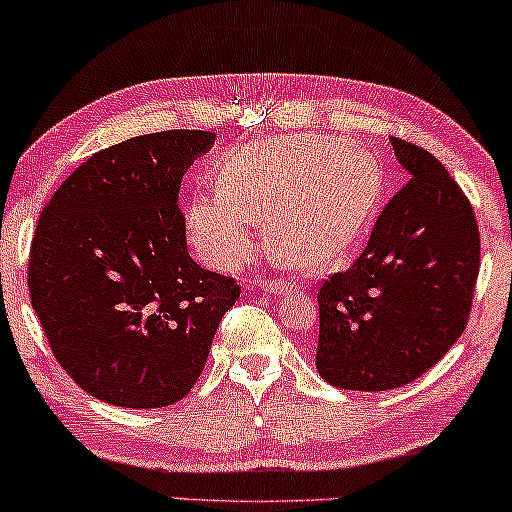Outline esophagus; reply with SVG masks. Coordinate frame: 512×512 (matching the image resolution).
<instances>
[{
	"mask_svg": "<svg viewBox=\"0 0 512 512\" xmlns=\"http://www.w3.org/2000/svg\"><path fill=\"white\" fill-rule=\"evenodd\" d=\"M250 286L252 288H264V290H267V293H283V290L288 288V283L283 281V278H269V281H267V278H264V281H250L248 288Z\"/></svg>",
	"mask_w": 512,
	"mask_h": 512,
	"instance_id": "34e87169",
	"label": "esophagus"
}]
</instances>
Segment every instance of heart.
I'll return each instance as SVG.
<instances>
[{"label": "heart", "instance_id": "1", "mask_svg": "<svg viewBox=\"0 0 512 512\" xmlns=\"http://www.w3.org/2000/svg\"><path fill=\"white\" fill-rule=\"evenodd\" d=\"M383 170L371 153L321 134L262 141L224 160L219 189L193 196L186 231L215 269H236L269 222L271 248L297 269H326L378 210Z\"/></svg>", "mask_w": 512, "mask_h": 512}]
</instances>
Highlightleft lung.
Here are the masks:
<instances>
[{"label":"left lung","mask_w":512,"mask_h":512,"mask_svg":"<svg viewBox=\"0 0 512 512\" xmlns=\"http://www.w3.org/2000/svg\"><path fill=\"white\" fill-rule=\"evenodd\" d=\"M390 141L411 179L375 219L352 267L328 276L316 295V371L342 390H392L430 371L468 326L480 274L468 196L435 155Z\"/></svg>","instance_id":"8db88e82"}]
</instances>
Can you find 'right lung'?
I'll return each instance as SVG.
<instances>
[{"label":"right lung","mask_w":512,"mask_h":512,"mask_svg":"<svg viewBox=\"0 0 512 512\" xmlns=\"http://www.w3.org/2000/svg\"><path fill=\"white\" fill-rule=\"evenodd\" d=\"M215 134L170 129L94 153L44 205L32 309L58 364L92 397L160 409L196 385L236 278L191 260L179 186Z\"/></svg>","instance_id":"obj_1"}]
</instances>
